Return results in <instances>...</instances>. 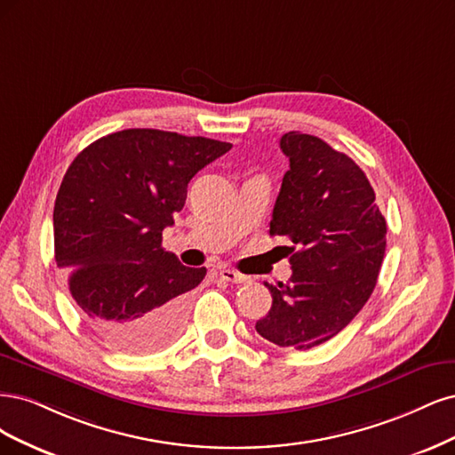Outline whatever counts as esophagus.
Here are the masks:
<instances>
[{
	"mask_svg": "<svg viewBox=\"0 0 455 455\" xmlns=\"http://www.w3.org/2000/svg\"><path fill=\"white\" fill-rule=\"evenodd\" d=\"M219 275H221L223 280L232 282V283H247V282H251V277L245 275V274H240L236 270H232V268H221V270H219Z\"/></svg>",
	"mask_w": 455,
	"mask_h": 455,
	"instance_id": "esophagus-1",
	"label": "esophagus"
}]
</instances>
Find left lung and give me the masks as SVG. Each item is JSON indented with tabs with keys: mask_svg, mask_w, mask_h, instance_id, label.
<instances>
[{
	"mask_svg": "<svg viewBox=\"0 0 455 455\" xmlns=\"http://www.w3.org/2000/svg\"><path fill=\"white\" fill-rule=\"evenodd\" d=\"M289 158L270 236L292 242L287 283H265L270 312L257 332L275 346L310 349L331 340L369 300L386 253V219L364 172L310 134L287 132Z\"/></svg>",
	"mask_w": 455,
	"mask_h": 455,
	"instance_id": "8db88e82",
	"label": "left lung"
}]
</instances>
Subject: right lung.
<instances>
[{"label":"right lung","instance_id":"obj_1","mask_svg":"<svg viewBox=\"0 0 455 455\" xmlns=\"http://www.w3.org/2000/svg\"><path fill=\"white\" fill-rule=\"evenodd\" d=\"M232 145L128 128L83 149L54 202V259L84 323L109 347L141 355L178 339L188 291L206 268L183 267L163 230L183 210L187 185Z\"/></svg>","mask_w":455,"mask_h":455}]
</instances>
